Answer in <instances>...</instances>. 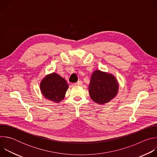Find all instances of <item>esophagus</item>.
<instances>
[{"label":"esophagus","mask_w":157,"mask_h":157,"mask_svg":"<svg viewBox=\"0 0 157 157\" xmlns=\"http://www.w3.org/2000/svg\"><path fill=\"white\" fill-rule=\"evenodd\" d=\"M75 85H78V86H81V85L82 84V81H78L77 82L75 83Z\"/></svg>","instance_id":"obj_1"}]
</instances>
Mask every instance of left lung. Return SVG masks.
Listing matches in <instances>:
<instances>
[{
  "instance_id": "obj_1",
  "label": "left lung",
  "mask_w": 157,
  "mask_h": 157,
  "mask_svg": "<svg viewBox=\"0 0 157 157\" xmlns=\"http://www.w3.org/2000/svg\"><path fill=\"white\" fill-rule=\"evenodd\" d=\"M119 82L113 74L95 70L91 75L89 85L91 99L98 104H105L113 100L117 94Z\"/></svg>"
}]
</instances>
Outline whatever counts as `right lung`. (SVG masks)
<instances>
[{
	"label": "right lung",
	"instance_id": "right-lung-1",
	"mask_svg": "<svg viewBox=\"0 0 157 157\" xmlns=\"http://www.w3.org/2000/svg\"><path fill=\"white\" fill-rule=\"evenodd\" d=\"M68 87L69 85L66 81L55 72L46 75L40 84V91L43 97L56 103L64 99Z\"/></svg>",
	"mask_w": 157,
	"mask_h": 157
}]
</instances>
